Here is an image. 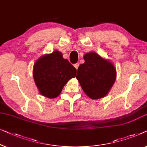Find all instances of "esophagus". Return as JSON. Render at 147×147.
I'll list each match as a JSON object with an SVG mask.
<instances>
[{"mask_svg": "<svg viewBox=\"0 0 147 147\" xmlns=\"http://www.w3.org/2000/svg\"><path fill=\"white\" fill-rule=\"evenodd\" d=\"M79 65H80V64H79L78 63H75V64H74V67H75V68H76V69H78Z\"/></svg>", "mask_w": 147, "mask_h": 147, "instance_id": "1", "label": "esophagus"}]
</instances>
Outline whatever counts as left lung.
I'll list each match as a JSON object with an SVG mask.
<instances>
[{
    "label": "left lung",
    "instance_id": "left-lung-1",
    "mask_svg": "<svg viewBox=\"0 0 147 147\" xmlns=\"http://www.w3.org/2000/svg\"><path fill=\"white\" fill-rule=\"evenodd\" d=\"M84 59L85 62L79 66L76 76L83 91L92 99L105 97L115 82V67L95 52L86 54Z\"/></svg>",
    "mask_w": 147,
    "mask_h": 147
}]
</instances>
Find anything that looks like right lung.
Wrapping results in <instances>:
<instances>
[{
  "label": "right lung",
  "instance_id": "obj_1",
  "mask_svg": "<svg viewBox=\"0 0 147 147\" xmlns=\"http://www.w3.org/2000/svg\"><path fill=\"white\" fill-rule=\"evenodd\" d=\"M77 70L59 51L46 54L34 65L33 78L40 93L50 99L60 94L63 86L76 76Z\"/></svg>",
  "mask_w": 147,
  "mask_h": 147
}]
</instances>
